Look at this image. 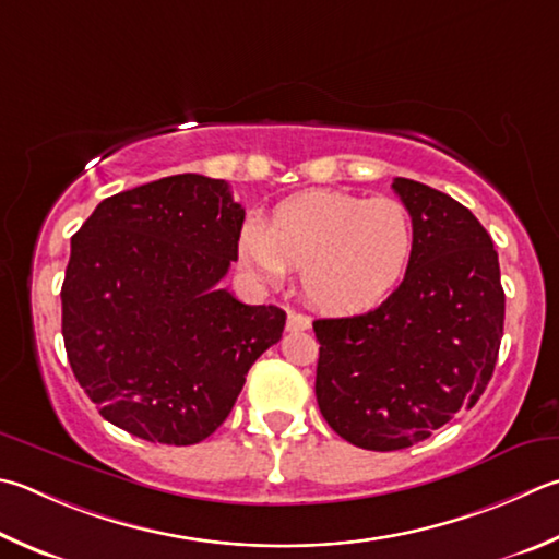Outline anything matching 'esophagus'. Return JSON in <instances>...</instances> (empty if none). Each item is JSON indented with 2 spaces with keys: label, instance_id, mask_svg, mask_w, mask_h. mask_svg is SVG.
Returning <instances> with one entry per match:
<instances>
[{
  "label": "esophagus",
  "instance_id": "1",
  "mask_svg": "<svg viewBox=\"0 0 559 559\" xmlns=\"http://www.w3.org/2000/svg\"><path fill=\"white\" fill-rule=\"evenodd\" d=\"M286 330L288 332H302V330H310V318L302 312H288V320H286Z\"/></svg>",
  "mask_w": 559,
  "mask_h": 559
}]
</instances>
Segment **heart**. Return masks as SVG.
I'll list each match as a JSON object with an SVG mask.
<instances>
[{
    "mask_svg": "<svg viewBox=\"0 0 559 559\" xmlns=\"http://www.w3.org/2000/svg\"><path fill=\"white\" fill-rule=\"evenodd\" d=\"M415 253L411 210L393 198H359L340 190L298 192L271 212L266 225L249 219L239 261L253 278L278 286L300 271L314 308L357 314L391 296Z\"/></svg>",
    "mask_w": 559,
    "mask_h": 559,
    "instance_id": "1",
    "label": "heart"
}]
</instances>
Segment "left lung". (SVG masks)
Returning <instances> with one entry per match:
<instances>
[{
    "label": "left lung",
    "mask_w": 559,
    "mask_h": 559,
    "mask_svg": "<svg viewBox=\"0 0 559 559\" xmlns=\"http://www.w3.org/2000/svg\"><path fill=\"white\" fill-rule=\"evenodd\" d=\"M415 253L399 288L354 318L314 320V395L330 428L361 450L411 448L484 393L499 357L506 296L489 231L454 198L393 180Z\"/></svg>",
    "instance_id": "8db88e82"
}]
</instances>
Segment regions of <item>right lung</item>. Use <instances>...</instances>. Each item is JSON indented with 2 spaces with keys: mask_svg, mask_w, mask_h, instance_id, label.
<instances>
[{
  "mask_svg": "<svg viewBox=\"0 0 559 559\" xmlns=\"http://www.w3.org/2000/svg\"><path fill=\"white\" fill-rule=\"evenodd\" d=\"M241 225L225 180L182 174L103 200L70 239L66 352L105 420L176 448L227 420L286 324L281 308L245 306L217 286Z\"/></svg>",
  "mask_w": 559,
  "mask_h": 559,
  "instance_id": "obj_1",
  "label": "right lung"
}]
</instances>
